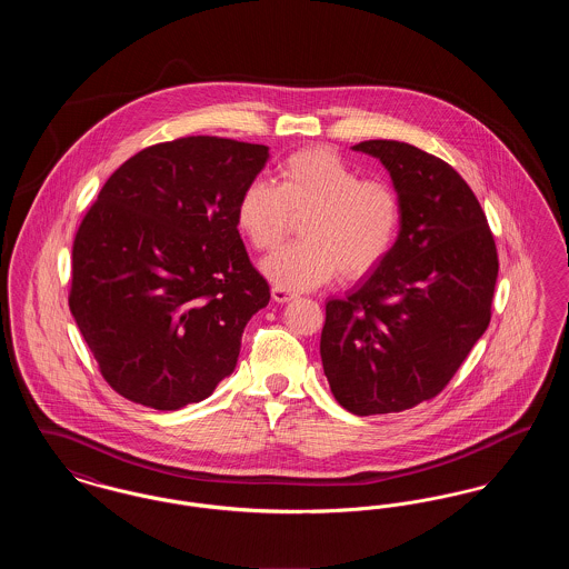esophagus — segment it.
Masks as SVG:
<instances>
[{"instance_id":"obj_1","label":"esophagus","mask_w":569,"mask_h":569,"mask_svg":"<svg viewBox=\"0 0 569 569\" xmlns=\"http://www.w3.org/2000/svg\"><path fill=\"white\" fill-rule=\"evenodd\" d=\"M297 295L295 292H290V290H286V288H272V300L274 302H290V300H295Z\"/></svg>"}]
</instances>
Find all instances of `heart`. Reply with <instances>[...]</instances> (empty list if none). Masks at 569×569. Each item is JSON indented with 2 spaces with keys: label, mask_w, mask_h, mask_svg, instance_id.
<instances>
[{
  "label": "heart",
  "mask_w": 569,
  "mask_h": 569,
  "mask_svg": "<svg viewBox=\"0 0 569 569\" xmlns=\"http://www.w3.org/2000/svg\"><path fill=\"white\" fill-rule=\"evenodd\" d=\"M300 221L302 241L262 262L277 288L311 290L337 271L356 281L376 271L397 241L401 202L397 191L362 174L337 151L302 149L279 163L277 186L251 181L237 204V226L258 251L279 243Z\"/></svg>",
  "instance_id": "heart-1"
}]
</instances>
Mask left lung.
Masks as SVG:
<instances>
[{
    "instance_id": "left-lung-1",
    "label": "left lung",
    "mask_w": 569,
    "mask_h": 569,
    "mask_svg": "<svg viewBox=\"0 0 569 569\" xmlns=\"http://www.w3.org/2000/svg\"><path fill=\"white\" fill-rule=\"evenodd\" d=\"M390 172L399 237L376 271L326 302L325 376L356 416L437 397L490 322L499 272L487 216L450 163L399 140L353 144Z\"/></svg>"
}]
</instances>
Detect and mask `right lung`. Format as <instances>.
<instances>
[{
	"instance_id": "1",
	"label": "right lung",
	"mask_w": 569,
	"mask_h": 569,
	"mask_svg": "<svg viewBox=\"0 0 569 569\" xmlns=\"http://www.w3.org/2000/svg\"><path fill=\"white\" fill-rule=\"evenodd\" d=\"M269 147L188 136L121 163L72 247L70 311L110 388L174 411L207 399L269 305L237 228Z\"/></svg>"
}]
</instances>
